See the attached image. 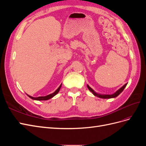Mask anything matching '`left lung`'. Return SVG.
I'll list each match as a JSON object with an SVG mask.
<instances>
[{"label":"left lung","mask_w":146,"mask_h":146,"mask_svg":"<svg viewBox=\"0 0 146 146\" xmlns=\"http://www.w3.org/2000/svg\"><path fill=\"white\" fill-rule=\"evenodd\" d=\"M127 83L125 84L124 85H123V86H122L120 89L118 90L117 91H116L115 92H114V94H98L97 93V92H96L93 90L92 89V88L88 85H87V87L88 89H89V90L92 92V94H93L95 96H97L98 97V98H102V99H111V98H116L117 96H118L119 94H120L121 92L123 91V90H124V88H125V86H127Z\"/></svg>","instance_id":"8db88e82"}]
</instances>
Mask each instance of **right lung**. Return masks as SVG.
<instances>
[{
    "mask_svg": "<svg viewBox=\"0 0 146 146\" xmlns=\"http://www.w3.org/2000/svg\"><path fill=\"white\" fill-rule=\"evenodd\" d=\"M61 85H62V83L61 84L60 86L58 88V89H57L54 92H53V93L50 94H48L47 96H40V97H38V98H34V97H32V96H30L28 94H27L30 98H31L32 99H33V100H48L50 99L51 98H52L53 97H54L56 94H57L58 93V92L60 90V88L61 87Z\"/></svg>",
    "mask_w": 146,
    "mask_h": 146,
    "instance_id": "1",
    "label": "right lung"
}]
</instances>
